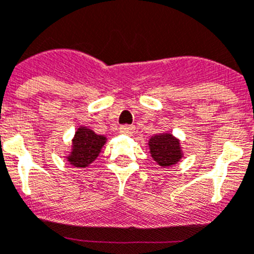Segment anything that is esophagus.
I'll use <instances>...</instances> for the list:
<instances>
[{
	"label": "esophagus",
	"instance_id": "1",
	"mask_svg": "<svg viewBox=\"0 0 254 254\" xmlns=\"http://www.w3.org/2000/svg\"><path fill=\"white\" fill-rule=\"evenodd\" d=\"M120 132H122V133H126V134H131L134 132V127L129 125H123L120 127Z\"/></svg>",
	"mask_w": 254,
	"mask_h": 254
}]
</instances>
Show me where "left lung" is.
I'll use <instances>...</instances> for the list:
<instances>
[{"label": "left lung", "instance_id": "1", "mask_svg": "<svg viewBox=\"0 0 254 254\" xmlns=\"http://www.w3.org/2000/svg\"><path fill=\"white\" fill-rule=\"evenodd\" d=\"M151 156L161 167H170L182 158L179 141L170 133L155 134L149 141Z\"/></svg>", "mask_w": 254, "mask_h": 254}]
</instances>
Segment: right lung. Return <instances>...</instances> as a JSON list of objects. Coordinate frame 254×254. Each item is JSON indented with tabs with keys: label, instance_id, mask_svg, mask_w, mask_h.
Here are the masks:
<instances>
[{
	"label": "right lung",
	"instance_id": "right-lung-1",
	"mask_svg": "<svg viewBox=\"0 0 254 254\" xmlns=\"http://www.w3.org/2000/svg\"><path fill=\"white\" fill-rule=\"evenodd\" d=\"M104 143V136H99L91 129L80 127L72 140V152L69 154L68 161L76 168L89 167V164L99 156Z\"/></svg>",
	"mask_w": 254,
	"mask_h": 254
}]
</instances>
